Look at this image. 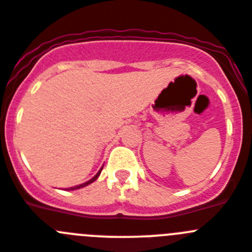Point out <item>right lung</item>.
Instances as JSON below:
<instances>
[{
	"instance_id": "add662e5",
	"label": "right lung",
	"mask_w": 252,
	"mask_h": 252,
	"mask_svg": "<svg viewBox=\"0 0 252 252\" xmlns=\"http://www.w3.org/2000/svg\"><path fill=\"white\" fill-rule=\"evenodd\" d=\"M102 169H103V168L99 169L98 173H97V174H95L94 177L92 178V179H90V180H88V182H86V183H82V184H79V186H75V187H70V188H68V189H69V190H75V189H79V188H83V187H86V186H90L91 183H93V182H94V180L99 177V174H101Z\"/></svg>"
}]
</instances>
